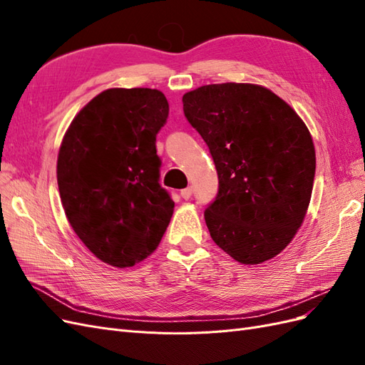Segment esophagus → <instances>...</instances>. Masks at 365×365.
Here are the masks:
<instances>
[{
  "instance_id": "34e87169",
  "label": "esophagus",
  "mask_w": 365,
  "mask_h": 365,
  "mask_svg": "<svg viewBox=\"0 0 365 365\" xmlns=\"http://www.w3.org/2000/svg\"><path fill=\"white\" fill-rule=\"evenodd\" d=\"M192 195H193V189H192V187H187V189H182V190H181V196L184 197V200H190Z\"/></svg>"
}]
</instances>
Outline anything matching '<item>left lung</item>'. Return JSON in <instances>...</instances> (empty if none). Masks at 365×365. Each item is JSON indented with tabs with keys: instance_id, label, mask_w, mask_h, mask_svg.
Returning a JSON list of instances; mask_svg holds the SVG:
<instances>
[{
	"instance_id": "left-lung-1",
	"label": "left lung",
	"mask_w": 365,
	"mask_h": 365,
	"mask_svg": "<svg viewBox=\"0 0 365 365\" xmlns=\"http://www.w3.org/2000/svg\"><path fill=\"white\" fill-rule=\"evenodd\" d=\"M212 153L219 190L204 217L215 244L244 264L277 256L311 202L315 148L283 98L254 83H213L182 96Z\"/></svg>"
}]
</instances>
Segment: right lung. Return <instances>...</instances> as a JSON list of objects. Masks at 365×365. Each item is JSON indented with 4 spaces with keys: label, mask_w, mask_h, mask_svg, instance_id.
I'll return each mask as SVG.
<instances>
[{
    "label": "right lung",
    "mask_w": 365,
    "mask_h": 365,
    "mask_svg": "<svg viewBox=\"0 0 365 365\" xmlns=\"http://www.w3.org/2000/svg\"><path fill=\"white\" fill-rule=\"evenodd\" d=\"M168 115L158 90L109 88L63 135L56 173L65 215L83 245L115 268L155 251L173 215L155 148Z\"/></svg>",
    "instance_id": "add662e5"
}]
</instances>
